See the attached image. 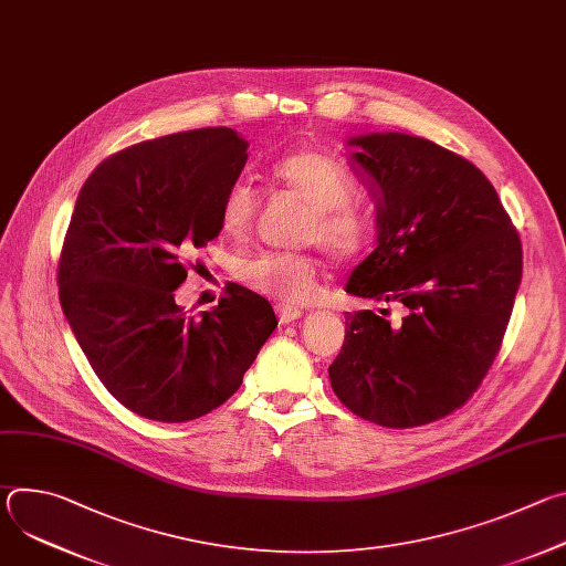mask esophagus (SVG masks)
<instances>
[{"label": "esophagus", "mask_w": 566, "mask_h": 566, "mask_svg": "<svg viewBox=\"0 0 566 566\" xmlns=\"http://www.w3.org/2000/svg\"><path fill=\"white\" fill-rule=\"evenodd\" d=\"M275 313H277L280 325H289V322H293V319H297V317L302 315V308L289 306V304H277V306H275Z\"/></svg>", "instance_id": "obj_1"}]
</instances>
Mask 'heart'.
<instances>
[{
	"instance_id": "obj_1",
	"label": "heart",
	"mask_w": 566,
	"mask_h": 566,
	"mask_svg": "<svg viewBox=\"0 0 566 566\" xmlns=\"http://www.w3.org/2000/svg\"><path fill=\"white\" fill-rule=\"evenodd\" d=\"M275 179L311 212L304 221V241H317L332 255L358 253L371 232V214L352 201L356 179L338 158L300 149L280 158L273 168ZM258 192L249 181H234L219 203V228L226 237L241 241L253 230L258 217ZM239 280L249 289L286 302L302 304L317 291V262L297 251H260L239 266Z\"/></svg>"
}]
</instances>
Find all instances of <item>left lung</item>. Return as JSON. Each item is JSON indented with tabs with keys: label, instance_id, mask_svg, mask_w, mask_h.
<instances>
[{
	"label": "left lung",
	"instance_id": "obj_1",
	"mask_svg": "<svg viewBox=\"0 0 566 566\" xmlns=\"http://www.w3.org/2000/svg\"><path fill=\"white\" fill-rule=\"evenodd\" d=\"M354 160L378 184V247L347 293L398 302V325L347 313L329 378L343 406L382 428L439 421L495 363L522 280V241L468 158L410 134H367Z\"/></svg>",
	"mask_w": 566,
	"mask_h": 566
}]
</instances>
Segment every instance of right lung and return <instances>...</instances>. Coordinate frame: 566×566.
Instances as JSON below:
<instances>
[{
	"label": "right lung",
	"mask_w": 566,
	"mask_h": 566,
	"mask_svg": "<svg viewBox=\"0 0 566 566\" xmlns=\"http://www.w3.org/2000/svg\"><path fill=\"white\" fill-rule=\"evenodd\" d=\"M247 149L230 127L143 140L107 156L77 195L60 304L101 382L138 417L184 423L217 410L277 327L269 300L239 284L201 315L175 302L190 255L221 230Z\"/></svg>",
	"instance_id": "obj_1"
}]
</instances>
